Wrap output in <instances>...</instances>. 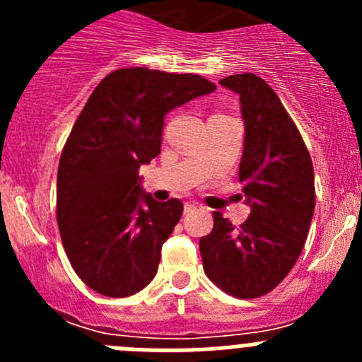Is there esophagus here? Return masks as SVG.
<instances>
[{
  "instance_id": "1",
  "label": "esophagus",
  "mask_w": 362,
  "mask_h": 362,
  "mask_svg": "<svg viewBox=\"0 0 362 362\" xmlns=\"http://www.w3.org/2000/svg\"><path fill=\"white\" fill-rule=\"evenodd\" d=\"M196 208H198V204H196V203H185V206H184V211H185V214H189V211L196 210Z\"/></svg>"
}]
</instances>
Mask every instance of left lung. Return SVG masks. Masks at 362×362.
I'll return each mask as SVG.
<instances>
[{
	"mask_svg": "<svg viewBox=\"0 0 362 362\" xmlns=\"http://www.w3.org/2000/svg\"><path fill=\"white\" fill-rule=\"evenodd\" d=\"M221 86L240 96L245 124L240 182L250 215L238 229L214 211V229L199 240L208 279L235 298L275 289L293 269L315 210L313 164L275 90L254 73Z\"/></svg>",
	"mask_w": 362,
	"mask_h": 362,
	"instance_id": "left-lung-1",
	"label": "left lung"
}]
</instances>
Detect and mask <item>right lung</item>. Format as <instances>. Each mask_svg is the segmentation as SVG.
I'll return each mask as SVG.
<instances>
[{"mask_svg":"<svg viewBox=\"0 0 362 362\" xmlns=\"http://www.w3.org/2000/svg\"><path fill=\"white\" fill-rule=\"evenodd\" d=\"M214 90L194 73L122 68L80 112L57 170V224L73 269L96 293L126 298L158 273L184 204L156 202L138 170L159 156L166 113Z\"/></svg>","mask_w":362,"mask_h":362,"instance_id":"add662e5","label":"right lung"}]
</instances>
